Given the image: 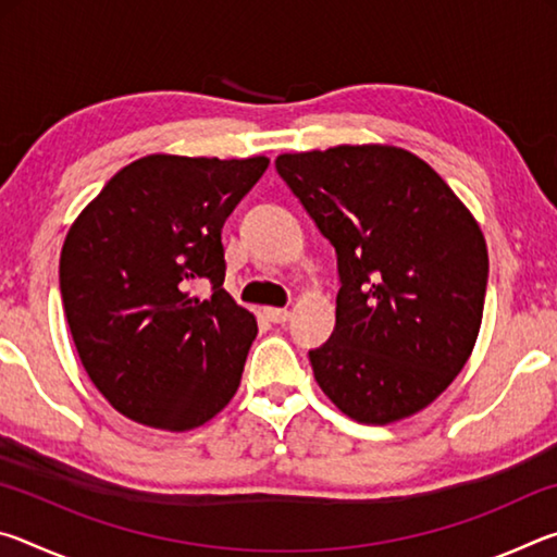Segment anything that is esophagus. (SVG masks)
Returning a JSON list of instances; mask_svg holds the SVG:
<instances>
[{
	"label": "esophagus",
	"mask_w": 557,
	"mask_h": 557,
	"mask_svg": "<svg viewBox=\"0 0 557 557\" xmlns=\"http://www.w3.org/2000/svg\"><path fill=\"white\" fill-rule=\"evenodd\" d=\"M265 317L270 319L272 324H285L289 319V312H287V309H280V307H268Z\"/></svg>",
	"instance_id": "obj_1"
}]
</instances>
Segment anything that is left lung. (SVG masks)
Segmentation results:
<instances>
[{
    "mask_svg": "<svg viewBox=\"0 0 557 557\" xmlns=\"http://www.w3.org/2000/svg\"><path fill=\"white\" fill-rule=\"evenodd\" d=\"M275 169L336 250V326L309 351L319 388L369 425L422 410L482 326L488 256L474 215L398 147L280 154Z\"/></svg>",
    "mask_w": 557,
    "mask_h": 557,
    "instance_id": "8db88e82",
    "label": "left lung"
}]
</instances>
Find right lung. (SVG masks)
<instances>
[{"label": "right lung", "mask_w": 557, "mask_h": 557, "mask_svg": "<svg viewBox=\"0 0 557 557\" xmlns=\"http://www.w3.org/2000/svg\"><path fill=\"white\" fill-rule=\"evenodd\" d=\"M268 157L149 154L110 178L65 235L61 299L81 363L125 418L191 430L240 385L256 317L223 289L221 228ZM196 281L212 285L194 298Z\"/></svg>", "instance_id": "right-lung-1"}]
</instances>
